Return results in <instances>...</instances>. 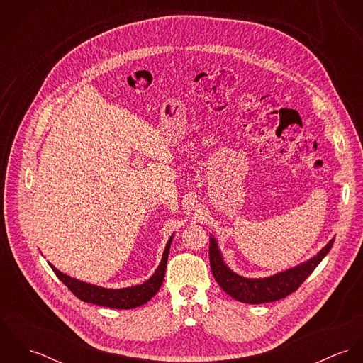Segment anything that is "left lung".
I'll return each instance as SVG.
<instances>
[{
  "instance_id": "obj_1",
  "label": "left lung",
  "mask_w": 363,
  "mask_h": 363,
  "mask_svg": "<svg viewBox=\"0 0 363 363\" xmlns=\"http://www.w3.org/2000/svg\"><path fill=\"white\" fill-rule=\"evenodd\" d=\"M333 243H334V239L330 240L327 246L317 253V256H314L313 259L295 268L286 269L284 272H279L268 278L250 279V278L240 277L228 268V265L223 262L222 256L219 253L215 239L211 238L209 264H211V269L215 281L229 296L243 303L259 305V303H268V302L284 299L292 292H295L314 271V268L320 264V261L325 257Z\"/></svg>"
}]
</instances>
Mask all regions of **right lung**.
<instances>
[{
    "mask_svg": "<svg viewBox=\"0 0 363 363\" xmlns=\"http://www.w3.org/2000/svg\"><path fill=\"white\" fill-rule=\"evenodd\" d=\"M173 236H170L166 249L163 252L162 261L155 271V274L143 285L131 286V288H124V289H106L101 286H95L91 284L81 282L78 279H74L61 271H58L55 267H52L54 274L58 277V279L82 302H88L92 305L98 306H104V308H111V309H134L138 306H143L148 301L155 296L156 292L159 291L164 272H166V262H167V256H169V249L172 243Z\"/></svg>",
    "mask_w": 363,
    "mask_h": 363,
    "instance_id": "right-lung-1",
    "label": "right lung"
}]
</instances>
